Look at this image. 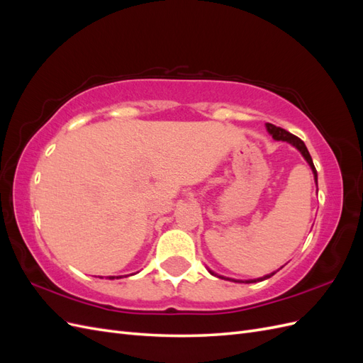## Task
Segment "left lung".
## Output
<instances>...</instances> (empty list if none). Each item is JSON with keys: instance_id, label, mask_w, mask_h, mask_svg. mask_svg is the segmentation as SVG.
Here are the masks:
<instances>
[{"instance_id": "1", "label": "left lung", "mask_w": 363, "mask_h": 363, "mask_svg": "<svg viewBox=\"0 0 363 363\" xmlns=\"http://www.w3.org/2000/svg\"><path fill=\"white\" fill-rule=\"evenodd\" d=\"M267 130H268V133L276 139V140H284V142H289L291 145H294L296 150H298L301 155H303V157L306 159V162L311 164V168H312V171H313V175H315V182H316V184H318V174H316V169H315V164H313V162H312V157H311V155H309V151H307V148H306V145H304V142L300 139V138H296L295 135H292V133H289V131H286L284 128H280V127H276L274 124H267ZM283 268V267H281ZM280 268V269H281ZM279 271V269H277ZM277 271H274V272H271V274H267V276H263V277H259V279H255V280H235V279H230V277H224V276H218V274H215L213 271H211L208 269V272L211 274H213V276H216V277H219V279H224V280H230V281H235V283H256V281H263V280H267V279H269V277H272L274 274H276Z\"/></svg>"}]
</instances>
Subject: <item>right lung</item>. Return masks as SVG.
<instances>
[{
	"instance_id": "obj_1",
	"label": "right lung",
	"mask_w": 363,
	"mask_h": 363,
	"mask_svg": "<svg viewBox=\"0 0 363 363\" xmlns=\"http://www.w3.org/2000/svg\"><path fill=\"white\" fill-rule=\"evenodd\" d=\"M121 277H123V276H118V277H115V276H108L107 279H108V280H113V279H121ZM101 279H103V277H101Z\"/></svg>"
}]
</instances>
